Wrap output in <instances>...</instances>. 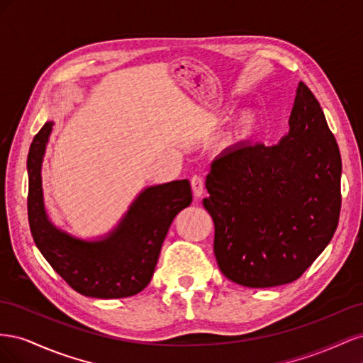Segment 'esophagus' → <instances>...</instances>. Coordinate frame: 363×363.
Returning <instances> with one entry per match:
<instances>
[{"instance_id":"34e87169","label":"esophagus","mask_w":363,"mask_h":363,"mask_svg":"<svg viewBox=\"0 0 363 363\" xmlns=\"http://www.w3.org/2000/svg\"><path fill=\"white\" fill-rule=\"evenodd\" d=\"M191 186H192V191H194L196 199H200V196L204 194V179L201 177V175L195 174L191 179Z\"/></svg>"}]
</instances>
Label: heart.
Here are the masks:
<instances>
[{"label":"heart","mask_w":363,"mask_h":363,"mask_svg":"<svg viewBox=\"0 0 363 363\" xmlns=\"http://www.w3.org/2000/svg\"><path fill=\"white\" fill-rule=\"evenodd\" d=\"M257 125V115L252 111L240 112L235 121L236 133L240 136H248Z\"/></svg>","instance_id":"1"}]
</instances>
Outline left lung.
<instances>
[{"mask_svg":"<svg viewBox=\"0 0 363 363\" xmlns=\"http://www.w3.org/2000/svg\"><path fill=\"white\" fill-rule=\"evenodd\" d=\"M339 148L323 108L303 82L279 144L224 150L206 177V211L224 276L247 288L286 284L330 242L340 212Z\"/></svg>","mask_w":363,"mask_h":363,"instance_id":"left-lung-1","label":"left lung"}]
</instances>
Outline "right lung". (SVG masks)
I'll list each match as a JSON object with an SVG mask.
<instances>
[{
	"mask_svg": "<svg viewBox=\"0 0 363 363\" xmlns=\"http://www.w3.org/2000/svg\"><path fill=\"white\" fill-rule=\"evenodd\" d=\"M48 121L33 139L28 159V223L42 256L69 286L92 298H124L147 288L172 219L192 203L189 180L142 191L119 224L96 240L75 238L45 212L40 168L52 130Z\"/></svg>",
	"mask_w": 363,
	"mask_h": 363,
	"instance_id": "add662e5",
	"label": "right lung"
}]
</instances>
